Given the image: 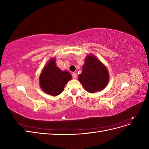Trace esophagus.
<instances>
[{"label": "esophagus", "mask_w": 149, "mask_h": 149, "mask_svg": "<svg viewBox=\"0 0 149 149\" xmlns=\"http://www.w3.org/2000/svg\"><path fill=\"white\" fill-rule=\"evenodd\" d=\"M72 76H73V78L74 79H76L77 78V74H76V73H72Z\"/></svg>", "instance_id": "34e87169"}]
</instances>
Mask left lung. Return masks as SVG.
Masks as SVG:
<instances>
[{"instance_id": "1", "label": "left lung", "mask_w": 149, "mask_h": 149, "mask_svg": "<svg viewBox=\"0 0 149 149\" xmlns=\"http://www.w3.org/2000/svg\"><path fill=\"white\" fill-rule=\"evenodd\" d=\"M82 70L78 79L86 91L94 93L107 86L109 79L107 69L94 55L86 57Z\"/></svg>"}]
</instances>
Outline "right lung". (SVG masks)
I'll use <instances>...</instances> for the list:
<instances>
[{
    "instance_id": "add662e5",
    "label": "right lung",
    "mask_w": 149,
    "mask_h": 149,
    "mask_svg": "<svg viewBox=\"0 0 149 149\" xmlns=\"http://www.w3.org/2000/svg\"><path fill=\"white\" fill-rule=\"evenodd\" d=\"M71 79V74L57 67L55 58H51L40 76V86L44 92L55 96L63 92L66 84Z\"/></svg>"
}]
</instances>
